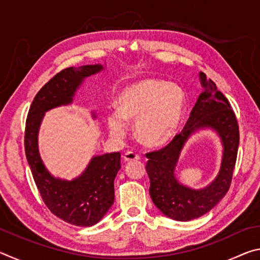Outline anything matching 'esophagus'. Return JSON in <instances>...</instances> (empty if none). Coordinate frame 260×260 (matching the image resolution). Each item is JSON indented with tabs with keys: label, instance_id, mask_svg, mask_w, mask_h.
<instances>
[{
	"label": "esophagus",
	"instance_id": "esophagus-1",
	"mask_svg": "<svg viewBox=\"0 0 260 260\" xmlns=\"http://www.w3.org/2000/svg\"><path fill=\"white\" fill-rule=\"evenodd\" d=\"M140 156L136 152L133 151H127L124 155V160L125 161H132V160H139Z\"/></svg>",
	"mask_w": 260,
	"mask_h": 260
}]
</instances>
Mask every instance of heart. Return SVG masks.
<instances>
[{
    "label": "heart",
    "mask_w": 260,
    "mask_h": 260,
    "mask_svg": "<svg viewBox=\"0 0 260 260\" xmlns=\"http://www.w3.org/2000/svg\"><path fill=\"white\" fill-rule=\"evenodd\" d=\"M118 111L108 113L107 122L116 138L125 136L136 121L138 138L150 147L164 146L182 120L186 96L177 85L159 79H143L125 87L117 98Z\"/></svg>",
    "instance_id": "obj_1"
}]
</instances>
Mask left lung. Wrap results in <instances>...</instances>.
I'll return each mask as SVG.
<instances>
[{
	"instance_id": "8db88e82",
	"label": "left lung",
	"mask_w": 260,
	"mask_h": 260,
	"mask_svg": "<svg viewBox=\"0 0 260 260\" xmlns=\"http://www.w3.org/2000/svg\"><path fill=\"white\" fill-rule=\"evenodd\" d=\"M204 91L192 108L181 133L174 136L169 144L159 150L147 152L146 170L150 179L151 200L166 217L189 221L208 213L226 195L231 187L233 172L240 143L239 124L230 101L215 83L200 73ZM210 126L217 131L223 141L224 155L222 167L215 181L204 189L193 191L180 185L175 179L174 170L179 152L189 136L196 129Z\"/></svg>"
}]
</instances>
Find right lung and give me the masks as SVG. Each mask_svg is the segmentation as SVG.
Masks as SVG:
<instances>
[{
  "mask_svg": "<svg viewBox=\"0 0 260 260\" xmlns=\"http://www.w3.org/2000/svg\"><path fill=\"white\" fill-rule=\"evenodd\" d=\"M102 69V65L96 64L61 70L35 95L25 126L26 158L42 201L57 217L80 227L98 223L113 204V181L120 169V153L94 157L80 177L65 181L52 177L43 165L39 155L38 132L46 111L71 103L83 79Z\"/></svg>",
  "mask_w": 260,
  "mask_h": 260,
  "instance_id": "1",
  "label": "right lung"
}]
</instances>
